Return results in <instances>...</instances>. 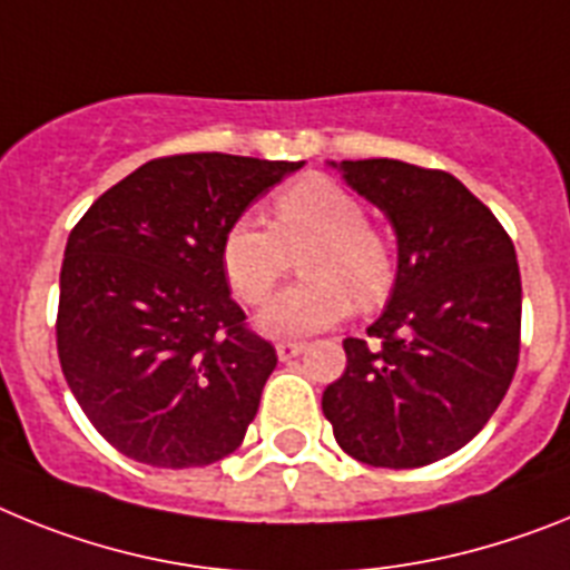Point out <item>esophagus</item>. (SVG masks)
I'll return each instance as SVG.
<instances>
[{"label": "esophagus", "instance_id": "obj_1", "mask_svg": "<svg viewBox=\"0 0 570 570\" xmlns=\"http://www.w3.org/2000/svg\"><path fill=\"white\" fill-rule=\"evenodd\" d=\"M275 353H278L281 361L295 358V355L304 353V341H278V344H275Z\"/></svg>", "mask_w": 570, "mask_h": 570}]
</instances>
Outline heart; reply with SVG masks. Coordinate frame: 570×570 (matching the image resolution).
Segmentation results:
<instances>
[{
    "instance_id": "b5f03b06",
    "label": "heart",
    "mask_w": 570,
    "mask_h": 570,
    "mask_svg": "<svg viewBox=\"0 0 570 570\" xmlns=\"http://www.w3.org/2000/svg\"><path fill=\"white\" fill-rule=\"evenodd\" d=\"M304 255L306 284L289 286L257 324L272 338H304L338 324L355 304L375 306L395 284L390 237L367 224L364 203L324 175L289 183L272 200V226L240 215L226 229L220 264L240 301L261 306L284 278L289 252Z\"/></svg>"
}]
</instances>
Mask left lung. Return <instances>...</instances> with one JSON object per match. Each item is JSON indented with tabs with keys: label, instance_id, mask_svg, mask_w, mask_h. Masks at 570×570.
<instances>
[{
	"label": "left lung",
	"instance_id": "1",
	"mask_svg": "<svg viewBox=\"0 0 570 570\" xmlns=\"http://www.w3.org/2000/svg\"><path fill=\"white\" fill-rule=\"evenodd\" d=\"M346 183L399 237V275L367 338H346V370L321 407L346 456L424 468L488 424L519 364L517 249L482 200L442 168L344 160Z\"/></svg>",
	"mask_w": 570,
	"mask_h": 570
}]
</instances>
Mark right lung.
<instances>
[{
	"label": "right lung",
	"instance_id": "1",
	"mask_svg": "<svg viewBox=\"0 0 570 570\" xmlns=\"http://www.w3.org/2000/svg\"><path fill=\"white\" fill-rule=\"evenodd\" d=\"M301 163L168 155L91 203L59 272L57 353L111 448L151 468H206L240 448L275 346L232 301L220 244Z\"/></svg>",
	"mask_w": 570,
	"mask_h": 570
}]
</instances>
